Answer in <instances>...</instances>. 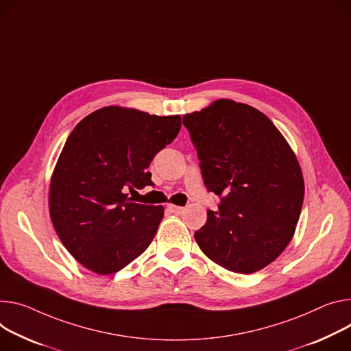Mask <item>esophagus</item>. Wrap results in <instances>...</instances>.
I'll list each match as a JSON object with an SVG mask.
<instances>
[{
	"label": "esophagus",
	"instance_id": "esophagus-1",
	"mask_svg": "<svg viewBox=\"0 0 351 351\" xmlns=\"http://www.w3.org/2000/svg\"><path fill=\"white\" fill-rule=\"evenodd\" d=\"M168 210L173 214H180L183 211V207H179V206H175V204H168Z\"/></svg>",
	"mask_w": 351,
	"mask_h": 351
}]
</instances>
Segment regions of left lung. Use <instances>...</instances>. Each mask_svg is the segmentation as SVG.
<instances>
[{
	"instance_id": "1",
	"label": "left lung",
	"mask_w": 351,
	"mask_h": 351,
	"mask_svg": "<svg viewBox=\"0 0 351 351\" xmlns=\"http://www.w3.org/2000/svg\"><path fill=\"white\" fill-rule=\"evenodd\" d=\"M208 192L219 197L195 232L200 249L227 270L250 274L290 243L304 202L297 158L271 120L230 99L183 116Z\"/></svg>"
}]
</instances>
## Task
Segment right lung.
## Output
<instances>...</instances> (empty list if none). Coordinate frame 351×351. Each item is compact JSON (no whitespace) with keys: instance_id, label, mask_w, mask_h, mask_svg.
Listing matches in <instances>:
<instances>
[{"instance_id":"1","label":"right lung","mask_w":351,"mask_h":351,"mask_svg":"<svg viewBox=\"0 0 351 351\" xmlns=\"http://www.w3.org/2000/svg\"><path fill=\"white\" fill-rule=\"evenodd\" d=\"M180 130V116L117 106L82 119L57 161L49 195L54 230L73 256L98 274H112L149 246L162 206L134 203L127 192L152 186V158Z\"/></svg>"}]
</instances>
